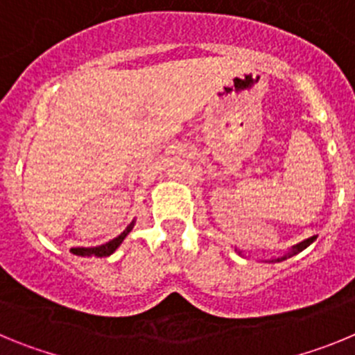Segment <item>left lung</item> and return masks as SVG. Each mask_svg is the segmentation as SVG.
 Wrapping results in <instances>:
<instances>
[{
  "mask_svg": "<svg viewBox=\"0 0 355 355\" xmlns=\"http://www.w3.org/2000/svg\"><path fill=\"white\" fill-rule=\"evenodd\" d=\"M315 240H316V236H311V238H307V240L300 241L299 245H295V247H293V252H291V254H288V256H284V258L277 259V261H283V259H286V258H291V256H293V254L300 252V250H304V249H306L307 245H311V243H313V241H315Z\"/></svg>",
  "mask_w": 355,
  "mask_h": 355,
  "instance_id": "1",
  "label": "left lung"
}]
</instances>
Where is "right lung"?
<instances>
[{
	"instance_id": "1",
	"label": "right lung",
	"mask_w": 355,
	"mask_h": 355,
	"mask_svg": "<svg viewBox=\"0 0 355 355\" xmlns=\"http://www.w3.org/2000/svg\"><path fill=\"white\" fill-rule=\"evenodd\" d=\"M131 227H133V224H130V227H128L124 233H121L117 238H114V240L105 243V245L89 247V249H85V247H74V249H71V252L78 254V256H96V258H105V256H110V254L114 252V250L121 245L122 240H124V238L128 236V233L131 231Z\"/></svg>"
}]
</instances>
